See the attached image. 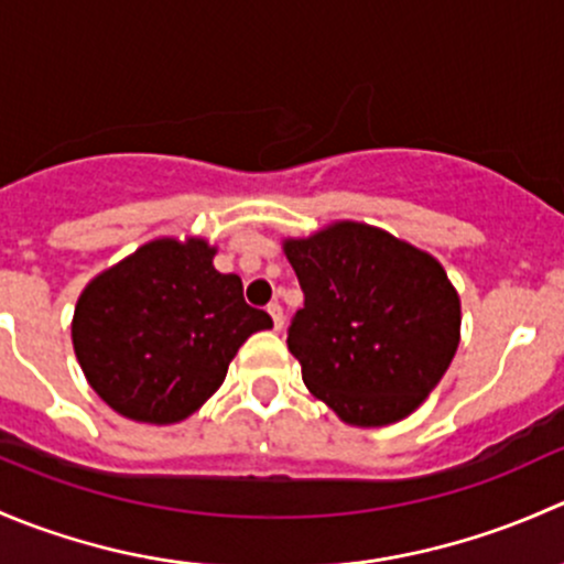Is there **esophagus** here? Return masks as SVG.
<instances>
[{
	"mask_svg": "<svg viewBox=\"0 0 564 564\" xmlns=\"http://www.w3.org/2000/svg\"><path fill=\"white\" fill-rule=\"evenodd\" d=\"M267 314L272 316V327L283 329V308H281V305L270 303V305H267Z\"/></svg>",
	"mask_w": 564,
	"mask_h": 564,
	"instance_id": "obj_1",
	"label": "esophagus"
}]
</instances>
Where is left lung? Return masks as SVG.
Listing matches in <instances>:
<instances>
[{
	"instance_id": "left-lung-1",
	"label": "left lung",
	"mask_w": 564,
	"mask_h": 564,
	"mask_svg": "<svg viewBox=\"0 0 564 564\" xmlns=\"http://www.w3.org/2000/svg\"><path fill=\"white\" fill-rule=\"evenodd\" d=\"M283 253L305 294L286 338L305 388L357 429L409 417L460 340V300L445 267L360 220L283 237Z\"/></svg>"
}]
</instances>
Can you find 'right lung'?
I'll list each match as a JSON object with an SVG mask.
<instances>
[{
    "mask_svg": "<svg viewBox=\"0 0 564 564\" xmlns=\"http://www.w3.org/2000/svg\"><path fill=\"white\" fill-rule=\"evenodd\" d=\"M204 237H158L78 294L73 351L89 388L122 417L174 425L224 384L229 362L272 318L242 300Z\"/></svg>",
    "mask_w": 564,
    "mask_h": 564,
    "instance_id": "add662e5",
    "label": "right lung"
}]
</instances>
